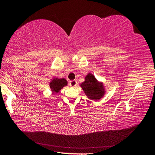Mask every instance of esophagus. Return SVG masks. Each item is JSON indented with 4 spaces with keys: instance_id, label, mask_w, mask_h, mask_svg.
Returning <instances> with one entry per match:
<instances>
[{
    "instance_id": "1",
    "label": "esophagus",
    "mask_w": 155,
    "mask_h": 155,
    "mask_svg": "<svg viewBox=\"0 0 155 155\" xmlns=\"http://www.w3.org/2000/svg\"><path fill=\"white\" fill-rule=\"evenodd\" d=\"M70 86H71V87H74L75 86L77 85V80H72V81H70Z\"/></svg>"
}]
</instances>
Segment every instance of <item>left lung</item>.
<instances>
[{
    "label": "left lung",
    "instance_id": "8db88e82",
    "mask_svg": "<svg viewBox=\"0 0 155 155\" xmlns=\"http://www.w3.org/2000/svg\"><path fill=\"white\" fill-rule=\"evenodd\" d=\"M80 86L87 98L93 101H99L105 94L103 83L98 81L91 73L85 76V81L81 83Z\"/></svg>",
    "mask_w": 155,
    "mask_h": 155
}]
</instances>
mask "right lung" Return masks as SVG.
Wrapping results in <instances>:
<instances>
[{
  "instance_id": "obj_1",
  "label": "right lung",
  "mask_w": 155,
  "mask_h": 155,
  "mask_svg": "<svg viewBox=\"0 0 155 155\" xmlns=\"http://www.w3.org/2000/svg\"><path fill=\"white\" fill-rule=\"evenodd\" d=\"M50 88L53 94H57L61 90V89L68 85V81L64 78H53L51 82L49 83Z\"/></svg>"
}]
</instances>
